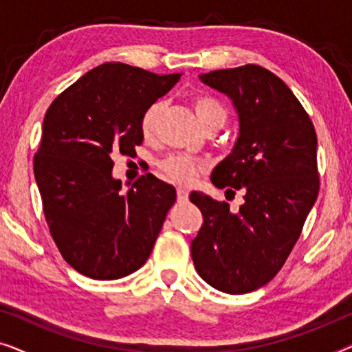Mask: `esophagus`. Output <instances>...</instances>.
<instances>
[{
    "mask_svg": "<svg viewBox=\"0 0 352 352\" xmlns=\"http://www.w3.org/2000/svg\"><path fill=\"white\" fill-rule=\"evenodd\" d=\"M176 195H177V200H179V201H186L187 197H189V192H187L184 187H177Z\"/></svg>",
    "mask_w": 352,
    "mask_h": 352,
    "instance_id": "obj_1",
    "label": "esophagus"
}]
</instances>
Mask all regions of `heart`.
Masks as SVG:
<instances>
[{
	"mask_svg": "<svg viewBox=\"0 0 352 352\" xmlns=\"http://www.w3.org/2000/svg\"><path fill=\"white\" fill-rule=\"evenodd\" d=\"M194 109L197 118L201 128L208 126L210 123L226 122V110L218 100L210 98V96H200L194 100ZM158 113H160V104H152L141 118V131L146 138H151L155 131V124ZM162 171L170 177L171 181L179 182V184H192L200 173V165L184 155H171L160 163Z\"/></svg>",
	"mask_w": 352,
	"mask_h": 352,
	"instance_id": "obj_1",
	"label": "heart"
}]
</instances>
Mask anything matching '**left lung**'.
Returning <instances> with one entry per match:
<instances>
[{"label": "left lung", "instance_id": "8db88e82", "mask_svg": "<svg viewBox=\"0 0 352 352\" xmlns=\"http://www.w3.org/2000/svg\"><path fill=\"white\" fill-rule=\"evenodd\" d=\"M199 78L228 96L239 117V136L211 182L242 189L245 201L230 211L226 201L192 192L204 224L190 253L206 283L242 295L272 280L300 239L319 194L317 136L292 89L263 67L213 70Z\"/></svg>", "mask_w": 352, "mask_h": 352}]
</instances>
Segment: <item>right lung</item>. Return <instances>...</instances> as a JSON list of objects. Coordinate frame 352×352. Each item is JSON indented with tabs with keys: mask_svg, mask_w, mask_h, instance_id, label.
Masks as SVG:
<instances>
[{
	"mask_svg": "<svg viewBox=\"0 0 352 352\" xmlns=\"http://www.w3.org/2000/svg\"><path fill=\"white\" fill-rule=\"evenodd\" d=\"M181 75L105 62L47 109L33 171L52 239L86 277L122 278L151 256L176 200L175 187L146 175L123 192L110 155L141 146L144 112Z\"/></svg>",
	"mask_w": 352,
	"mask_h": 352,
	"instance_id": "1",
	"label": "right lung"
}]
</instances>
